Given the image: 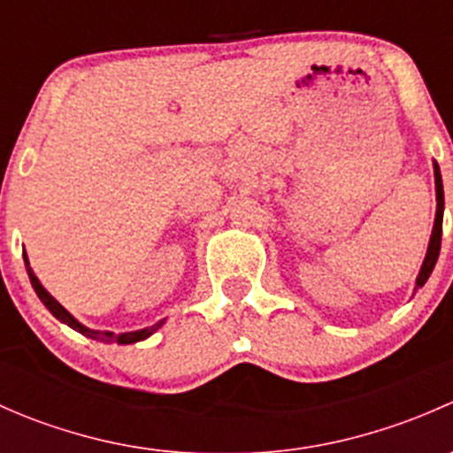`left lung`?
<instances>
[{"instance_id": "left-lung-1", "label": "left lung", "mask_w": 453, "mask_h": 453, "mask_svg": "<svg viewBox=\"0 0 453 453\" xmlns=\"http://www.w3.org/2000/svg\"><path fill=\"white\" fill-rule=\"evenodd\" d=\"M434 184H436V217H434V227H432V236H429V245H427V254H425V260L421 265V272L417 276V287H423L427 282L429 273L434 272V265H436L438 254H441V236H442V210H445V193H442V177H441V168L438 164L434 162Z\"/></svg>"}]
</instances>
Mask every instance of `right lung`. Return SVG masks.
I'll return each instance as SVG.
<instances>
[{
	"label": "right lung",
	"mask_w": 453,
	"mask_h": 453,
	"mask_svg": "<svg viewBox=\"0 0 453 453\" xmlns=\"http://www.w3.org/2000/svg\"><path fill=\"white\" fill-rule=\"evenodd\" d=\"M24 260H26V269H28V276H30V282H32V287H35V291H36V296H39V300L41 303L45 304V309H48L50 313L54 315V318L58 319V322H63V324H67V326L70 328H74V331H79L81 335H85V337H89V340H98V342H104V344H111V342H118V344H135V342H142V340H146V337H150L153 335L155 331H157L159 326H162L164 322H166V319H159L157 324H153V326H146V328H140V331H129V333H111V331H96V328H89V326H85V324H81L79 319L74 318V315H72L70 311H67L65 307H63L61 303H57V298H52V296L48 294V291H45V287L41 285L39 282V278L35 276V272H32V267H30V260H28V256L24 254Z\"/></svg>",
	"instance_id": "1"
}]
</instances>
